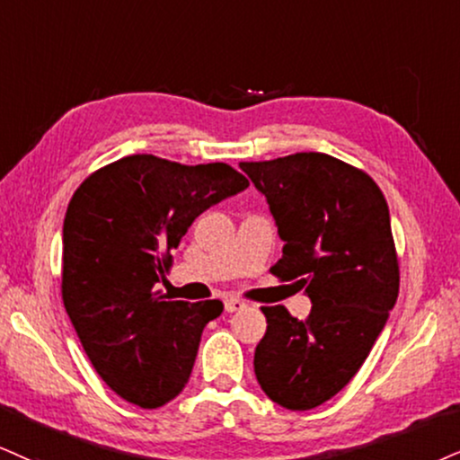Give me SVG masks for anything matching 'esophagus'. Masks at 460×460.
Returning <instances> with one entry per match:
<instances>
[{"instance_id": "obj_1", "label": "esophagus", "mask_w": 460, "mask_h": 460, "mask_svg": "<svg viewBox=\"0 0 460 460\" xmlns=\"http://www.w3.org/2000/svg\"><path fill=\"white\" fill-rule=\"evenodd\" d=\"M224 307H226V311H228V314H234V311H241L243 307H245V300L230 296V298L224 300Z\"/></svg>"}]
</instances>
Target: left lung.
<instances>
[{"mask_svg": "<svg viewBox=\"0 0 460 460\" xmlns=\"http://www.w3.org/2000/svg\"><path fill=\"white\" fill-rule=\"evenodd\" d=\"M241 168L283 241L270 273L311 298L307 320L283 305L262 307L269 326L253 356L258 384L286 410H314L358 373L399 296L386 198L367 172L326 153Z\"/></svg>", "mask_w": 460, "mask_h": 460, "instance_id": "left-lung-1", "label": "left lung"}]
</instances>
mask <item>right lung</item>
<instances>
[{
    "label": "right lung",
    "mask_w": 460,
    "mask_h": 460,
    "mask_svg": "<svg viewBox=\"0 0 460 460\" xmlns=\"http://www.w3.org/2000/svg\"><path fill=\"white\" fill-rule=\"evenodd\" d=\"M249 181L228 164L128 155L74 191L64 219L61 296L98 376L129 403L155 410L185 388L204 326L221 300H164L172 249L198 215Z\"/></svg>",
    "instance_id": "right-lung-1"
}]
</instances>
